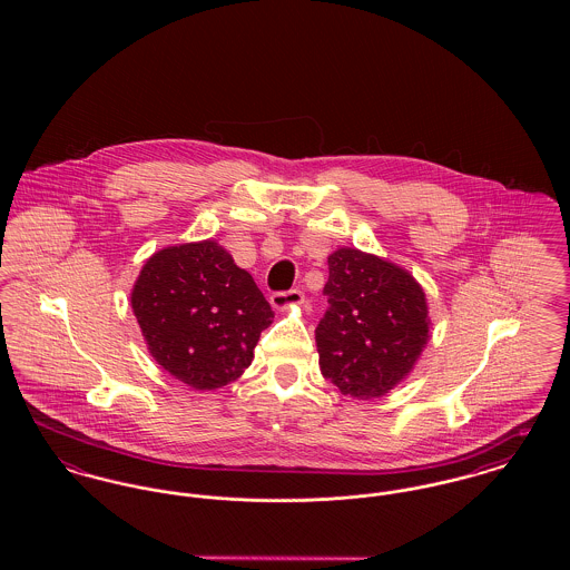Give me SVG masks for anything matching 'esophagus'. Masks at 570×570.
Returning <instances> with one entry per match:
<instances>
[{
	"mask_svg": "<svg viewBox=\"0 0 570 570\" xmlns=\"http://www.w3.org/2000/svg\"><path fill=\"white\" fill-rule=\"evenodd\" d=\"M273 307L275 309H288V307H297L303 303V293L293 288V291H286V293H273L272 298Z\"/></svg>",
	"mask_w": 570,
	"mask_h": 570,
	"instance_id": "esophagus-1",
	"label": "esophagus"
}]
</instances>
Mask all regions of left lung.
<instances>
[{"label": "left lung", "mask_w": 570, "mask_h": 570, "mask_svg": "<svg viewBox=\"0 0 570 570\" xmlns=\"http://www.w3.org/2000/svg\"><path fill=\"white\" fill-rule=\"evenodd\" d=\"M328 309L316 326L318 365L344 395L376 400L410 376L430 342V307L414 275L376 254H328Z\"/></svg>", "instance_id": "1"}]
</instances>
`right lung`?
I'll use <instances>...</instances> for the list:
<instances>
[{
  "label": "right lung",
  "instance_id": "obj_1",
  "mask_svg": "<svg viewBox=\"0 0 570 570\" xmlns=\"http://www.w3.org/2000/svg\"><path fill=\"white\" fill-rule=\"evenodd\" d=\"M130 303L147 351L196 391L235 382L249 367L272 305L252 275L214 242L168 245L136 277Z\"/></svg>",
  "mask_w": 570,
  "mask_h": 570
}]
</instances>
